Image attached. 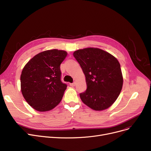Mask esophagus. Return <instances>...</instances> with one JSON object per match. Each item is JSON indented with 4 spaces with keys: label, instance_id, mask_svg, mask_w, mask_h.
Returning <instances> with one entry per match:
<instances>
[{
    "label": "esophagus",
    "instance_id": "1",
    "mask_svg": "<svg viewBox=\"0 0 151 151\" xmlns=\"http://www.w3.org/2000/svg\"><path fill=\"white\" fill-rule=\"evenodd\" d=\"M75 84H76V83H75V82H74V83H70V85L71 86H75Z\"/></svg>",
    "mask_w": 151,
    "mask_h": 151
}]
</instances>
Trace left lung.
I'll return each mask as SVG.
<instances>
[{"label":"left lung","mask_w":151,"mask_h":151,"mask_svg":"<svg viewBox=\"0 0 151 151\" xmlns=\"http://www.w3.org/2000/svg\"><path fill=\"white\" fill-rule=\"evenodd\" d=\"M73 56L86 77L87 89L80 94L83 102L94 110L110 107L123 86L119 61L108 52L93 47L76 50Z\"/></svg>","instance_id":"left-lung-1"}]
</instances>
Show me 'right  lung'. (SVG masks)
Returning <instances> with one entry per match:
<instances>
[{"label":"right lung","instance_id":"1","mask_svg":"<svg viewBox=\"0 0 151 151\" xmlns=\"http://www.w3.org/2000/svg\"><path fill=\"white\" fill-rule=\"evenodd\" d=\"M67 55L52 49L39 53L26 64L20 76L21 91L28 104L39 112L55 107L67 85L62 82L60 64Z\"/></svg>","mask_w":151,"mask_h":151}]
</instances>
